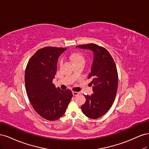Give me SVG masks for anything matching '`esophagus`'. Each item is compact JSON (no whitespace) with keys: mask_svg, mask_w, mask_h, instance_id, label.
<instances>
[{"mask_svg":"<svg viewBox=\"0 0 149 149\" xmlns=\"http://www.w3.org/2000/svg\"><path fill=\"white\" fill-rule=\"evenodd\" d=\"M80 94V93H79V92H76V91H73V95L74 96H78V94Z\"/></svg>","mask_w":149,"mask_h":149,"instance_id":"esophagus-1","label":"esophagus"}]
</instances>
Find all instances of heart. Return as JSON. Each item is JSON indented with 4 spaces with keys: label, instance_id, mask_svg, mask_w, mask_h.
<instances>
[{
    "label": "heart",
    "instance_id": "obj_1",
    "mask_svg": "<svg viewBox=\"0 0 149 149\" xmlns=\"http://www.w3.org/2000/svg\"><path fill=\"white\" fill-rule=\"evenodd\" d=\"M69 58L70 60L72 62V63L73 65L79 62L84 63V58L83 55L81 53L79 52H74L73 53H71Z\"/></svg>",
    "mask_w": 149,
    "mask_h": 149
}]
</instances>
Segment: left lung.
<instances>
[{
  "instance_id": "1",
  "label": "left lung",
  "mask_w": 149,
  "mask_h": 149,
  "mask_svg": "<svg viewBox=\"0 0 149 149\" xmlns=\"http://www.w3.org/2000/svg\"><path fill=\"white\" fill-rule=\"evenodd\" d=\"M89 49L93 53L91 73L93 94L84 95L86 102L81 106L83 114L91 119H97L110 109L116 95L118 74L114 60L106 49L90 43L76 46ZM92 86V85H91Z\"/></svg>"
}]
</instances>
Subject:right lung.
I'll return each instance as SVG.
<instances>
[{"instance_id":"1","label":"right lung","mask_w":149,"mask_h":149,"mask_svg":"<svg viewBox=\"0 0 149 149\" xmlns=\"http://www.w3.org/2000/svg\"><path fill=\"white\" fill-rule=\"evenodd\" d=\"M66 48L45 47L31 56L25 73L26 91L33 109L44 119L55 120L65 114L73 94L53 84L57 62Z\"/></svg>"}]
</instances>
